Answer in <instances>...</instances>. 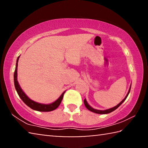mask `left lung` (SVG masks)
Here are the masks:
<instances>
[{"mask_svg":"<svg viewBox=\"0 0 148 148\" xmlns=\"http://www.w3.org/2000/svg\"><path fill=\"white\" fill-rule=\"evenodd\" d=\"M131 86H130V88H129V91H128V92H127L126 97H125V99H124L123 100V101H122L121 102H119V103L118 104L116 105V106L112 108H110V109H108V110H99L94 109V108H92L91 106H89V104L87 103V102L86 99H85L84 101V104H85V106H86V107L87 108V109H88L89 110H90V111L94 112V113L99 114H109V113H110V112L114 111L115 110H116V109L117 108H118V107L120 106V105H121V104L123 103V102L125 101V99H127V97H128V95H129V94L130 90H131Z\"/></svg>","mask_w":148,"mask_h":148,"instance_id":"obj_1","label":"left lung"}]
</instances>
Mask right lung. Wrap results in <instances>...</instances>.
I'll use <instances>...</instances> for the list:
<instances>
[{"mask_svg":"<svg viewBox=\"0 0 148 148\" xmlns=\"http://www.w3.org/2000/svg\"><path fill=\"white\" fill-rule=\"evenodd\" d=\"M19 56L17 59V61H16V69H15V72H14V85H15V88L16 89V91L17 92V94L19 96L20 98L23 101V102L26 105H27L29 107L31 108V109L34 110H36V111H39V112H51L53 111V110H56L57 108H58V106L61 104V102L62 100V98H63V95L64 94L65 91L62 92V95L59 97V98L56 100V101L53 102V103L49 104H41V103H38V102H36L30 99L27 96L26 94L23 92V90L20 87L19 84L17 82V62H18V60L19 58Z\"/></svg>","mask_w":148,"mask_h":148,"instance_id":"obj_1","label":"right lung"}]
</instances>
